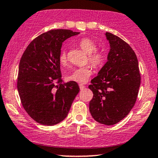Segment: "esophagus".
Here are the masks:
<instances>
[{
    "mask_svg": "<svg viewBox=\"0 0 158 158\" xmlns=\"http://www.w3.org/2000/svg\"><path fill=\"white\" fill-rule=\"evenodd\" d=\"M79 88H80L81 90V89H85V86L83 85L82 84H79Z\"/></svg>",
    "mask_w": 158,
    "mask_h": 158,
    "instance_id": "34e87169",
    "label": "esophagus"
}]
</instances>
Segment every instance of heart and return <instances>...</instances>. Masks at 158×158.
Returning a JSON list of instances; mask_svg holds the SVG:
<instances>
[{
  "label": "heart",
  "instance_id": "heart-1",
  "mask_svg": "<svg viewBox=\"0 0 158 158\" xmlns=\"http://www.w3.org/2000/svg\"><path fill=\"white\" fill-rule=\"evenodd\" d=\"M79 46L84 52L88 54V60L89 64L94 68H98L102 66L105 60V54L101 50H96L97 45L92 40L84 37L79 41ZM59 62L62 66H65L68 63L66 51L63 50L59 56ZM92 68L89 66L77 68L72 72L66 76V79L70 81L77 83H85L92 75Z\"/></svg>",
  "mask_w": 158,
  "mask_h": 158
}]
</instances>
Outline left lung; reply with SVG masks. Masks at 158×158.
Masks as SVG:
<instances>
[{"instance_id":"1","label":"left lung","mask_w":158,"mask_h":158,"mask_svg":"<svg viewBox=\"0 0 158 158\" xmlns=\"http://www.w3.org/2000/svg\"><path fill=\"white\" fill-rule=\"evenodd\" d=\"M105 35L110 43L108 61L89 85L93 92L89 111L98 123L110 126L124 118L134 107L141 77L137 58L129 44L110 32Z\"/></svg>"}]
</instances>
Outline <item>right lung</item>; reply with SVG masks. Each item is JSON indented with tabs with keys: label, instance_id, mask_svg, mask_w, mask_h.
Masks as SVG:
<instances>
[{
	"label": "right lung",
	"instance_id": "right-lung-1",
	"mask_svg": "<svg viewBox=\"0 0 158 158\" xmlns=\"http://www.w3.org/2000/svg\"><path fill=\"white\" fill-rule=\"evenodd\" d=\"M79 32L52 29L31 42L19 66L17 89L29 116L42 125L53 126L66 118L79 92L74 81L64 83L59 56L62 43Z\"/></svg>",
	"mask_w": 158,
	"mask_h": 158
}]
</instances>
